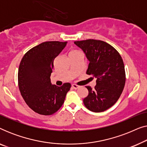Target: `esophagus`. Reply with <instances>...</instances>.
<instances>
[{
	"mask_svg": "<svg viewBox=\"0 0 147 147\" xmlns=\"http://www.w3.org/2000/svg\"><path fill=\"white\" fill-rule=\"evenodd\" d=\"M71 87L75 90H77V89H78V88H80V86H78V85H76V84H72Z\"/></svg>",
	"mask_w": 147,
	"mask_h": 147,
	"instance_id": "34e87169",
	"label": "esophagus"
}]
</instances>
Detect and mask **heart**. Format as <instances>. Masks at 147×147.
Here are the masks:
<instances>
[{"instance_id": "obj_1", "label": "heart", "mask_w": 147, "mask_h": 147, "mask_svg": "<svg viewBox=\"0 0 147 147\" xmlns=\"http://www.w3.org/2000/svg\"><path fill=\"white\" fill-rule=\"evenodd\" d=\"M76 51H72L70 52V53H74V52H76Z\"/></svg>"}]
</instances>
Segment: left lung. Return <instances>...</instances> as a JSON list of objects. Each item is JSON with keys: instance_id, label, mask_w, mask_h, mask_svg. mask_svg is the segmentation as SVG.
Instances as JSON below:
<instances>
[{"instance_id": "obj_1", "label": "left lung", "mask_w": 147, "mask_h": 147, "mask_svg": "<svg viewBox=\"0 0 147 147\" xmlns=\"http://www.w3.org/2000/svg\"><path fill=\"white\" fill-rule=\"evenodd\" d=\"M90 61L86 71L96 78L94 89L86 86L84 104L90 111L104 112L117 102L126 82L124 62L119 53L106 42L95 39L75 41Z\"/></svg>"}]
</instances>
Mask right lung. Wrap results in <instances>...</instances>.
Masks as SVG:
<instances>
[{
	"label": "right lung",
	"instance_id": "add662e5",
	"mask_svg": "<svg viewBox=\"0 0 147 147\" xmlns=\"http://www.w3.org/2000/svg\"><path fill=\"white\" fill-rule=\"evenodd\" d=\"M67 42H43L28 51L20 63L18 84L22 97L30 108L42 115H51L63 105L69 83H51L54 59Z\"/></svg>",
	"mask_w": 147,
	"mask_h": 147
}]
</instances>
